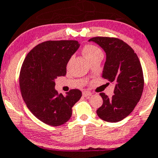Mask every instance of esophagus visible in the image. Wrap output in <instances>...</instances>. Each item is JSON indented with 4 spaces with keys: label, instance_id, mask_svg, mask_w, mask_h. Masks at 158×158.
I'll list each match as a JSON object with an SVG mask.
<instances>
[{
    "label": "esophagus",
    "instance_id": "esophagus-1",
    "mask_svg": "<svg viewBox=\"0 0 158 158\" xmlns=\"http://www.w3.org/2000/svg\"><path fill=\"white\" fill-rule=\"evenodd\" d=\"M92 94L89 91H84L83 92V97L84 98H87V97H90Z\"/></svg>",
    "mask_w": 158,
    "mask_h": 158
}]
</instances>
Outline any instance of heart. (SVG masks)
Masks as SVG:
<instances>
[{"mask_svg": "<svg viewBox=\"0 0 158 158\" xmlns=\"http://www.w3.org/2000/svg\"><path fill=\"white\" fill-rule=\"evenodd\" d=\"M83 53L88 60L98 54H102L101 50L94 45H86L83 50Z\"/></svg>", "mask_w": 158, "mask_h": 158, "instance_id": "heart-1", "label": "heart"}]
</instances>
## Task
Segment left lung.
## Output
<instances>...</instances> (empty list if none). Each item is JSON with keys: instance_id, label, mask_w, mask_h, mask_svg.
I'll return each mask as SVG.
<instances>
[{"instance_id": "1", "label": "left lung", "mask_w": 158, "mask_h": 158, "mask_svg": "<svg viewBox=\"0 0 158 158\" xmlns=\"http://www.w3.org/2000/svg\"><path fill=\"white\" fill-rule=\"evenodd\" d=\"M88 41L94 42L104 51L102 77L115 85L111 98L100 94L103 104L97 110V114L107 122L122 121L133 111L143 92V75L138 57L127 44L118 38L96 37Z\"/></svg>"}]
</instances>
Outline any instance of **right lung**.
<instances>
[{
    "label": "right lung",
    "instance_id": "add662e5",
    "mask_svg": "<svg viewBox=\"0 0 158 158\" xmlns=\"http://www.w3.org/2000/svg\"><path fill=\"white\" fill-rule=\"evenodd\" d=\"M79 47L77 40H48L33 48L23 62L21 95L30 111L44 124L56 127L66 123L82 96L77 89L66 96L55 90V79L66 75L67 64Z\"/></svg>",
    "mask_w": 158,
    "mask_h": 158
}]
</instances>
